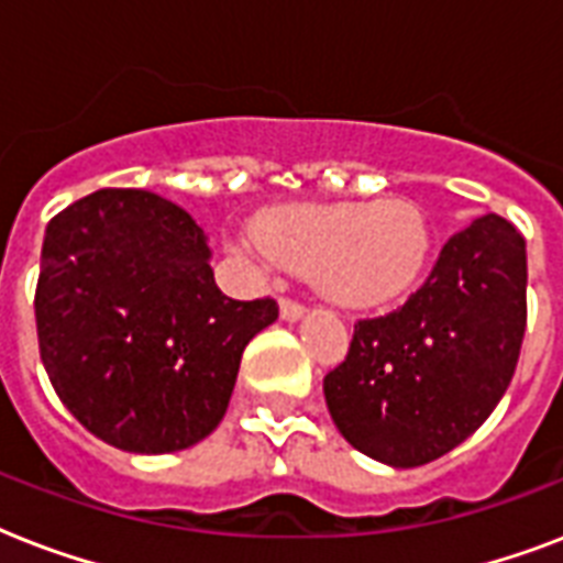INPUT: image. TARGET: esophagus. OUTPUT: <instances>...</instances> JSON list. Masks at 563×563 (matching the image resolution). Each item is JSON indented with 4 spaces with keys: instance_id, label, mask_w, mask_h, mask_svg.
I'll return each mask as SVG.
<instances>
[{
    "instance_id": "34e87169",
    "label": "esophagus",
    "mask_w": 563,
    "mask_h": 563,
    "mask_svg": "<svg viewBox=\"0 0 563 563\" xmlns=\"http://www.w3.org/2000/svg\"><path fill=\"white\" fill-rule=\"evenodd\" d=\"M303 312H307V309L300 307L298 300H289V298L280 300V318H283V321H300V318H303Z\"/></svg>"
}]
</instances>
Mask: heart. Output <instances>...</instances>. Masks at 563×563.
<instances>
[{"label":"heart","mask_w":563,"mask_h":563,"mask_svg":"<svg viewBox=\"0 0 563 563\" xmlns=\"http://www.w3.org/2000/svg\"><path fill=\"white\" fill-rule=\"evenodd\" d=\"M239 251L263 268L316 274L318 291L344 309H374L411 289L429 254L415 203H291L265 212Z\"/></svg>","instance_id":"b5f03b06"}]
</instances>
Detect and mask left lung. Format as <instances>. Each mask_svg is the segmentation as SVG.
Segmentation results:
<instances>
[{
    "mask_svg": "<svg viewBox=\"0 0 563 563\" xmlns=\"http://www.w3.org/2000/svg\"><path fill=\"white\" fill-rule=\"evenodd\" d=\"M526 333V242L497 212L446 239L400 309L353 327L324 376L344 441L391 467L435 462L488 420Z\"/></svg>",
    "mask_w": 563,
    "mask_h": 563,
    "instance_id": "1",
    "label": "left lung"
}]
</instances>
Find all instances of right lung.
Listing matches in <instances>:
<instances>
[{"label":"right lung","mask_w":563,"mask_h":563,"mask_svg":"<svg viewBox=\"0 0 563 563\" xmlns=\"http://www.w3.org/2000/svg\"><path fill=\"white\" fill-rule=\"evenodd\" d=\"M40 360L75 420L128 453H178L228 411L272 298L221 295L187 210L99 189L48 221L34 295Z\"/></svg>","instance_id":"obj_1"}]
</instances>
